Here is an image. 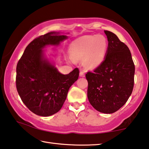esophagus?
I'll return each instance as SVG.
<instances>
[{
  "instance_id": "obj_1",
  "label": "esophagus",
  "mask_w": 149,
  "mask_h": 149,
  "mask_svg": "<svg viewBox=\"0 0 149 149\" xmlns=\"http://www.w3.org/2000/svg\"><path fill=\"white\" fill-rule=\"evenodd\" d=\"M79 76L80 77H85V73L83 71H81V72H79Z\"/></svg>"
}]
</instances>
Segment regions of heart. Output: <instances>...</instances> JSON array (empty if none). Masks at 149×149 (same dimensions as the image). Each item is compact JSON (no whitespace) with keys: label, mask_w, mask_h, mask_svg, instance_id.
<instances>
[{"label":"heart","mask_w":149,"mask_h":149,"mask_svg":"<svg viewBox=\"0 0 149 149\" xmlns=\"http://www.w3.org/2000/svg\"><path fill=\"white\" fill-rule=\"evenodd\" d=\"M70 50L73 60L78 61L84 58V68L93 70L104 60L107 50V41L103 35H87L73 42Z\"/></svg>","instance_id":"b5f03b06"}]
</instances>
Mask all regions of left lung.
<instances>
[{"label":"left lung","instance_id":"obj_1","mask_svg":"<svg viewBox=\"0 0 149 149\" xmlns=\"http://www.w3.org/2000/svg\"><path fill=\"white\" fill-rule=\"evenodd\" d=\"M108 47L103 62L86 75L87 97L90 104L103 113H115L131 95L134 86V65L127 45L114 33L104 30Z\"/></svg>","mask_w":149,"mask_h":149}]
</instances>
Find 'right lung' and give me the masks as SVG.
Returning <instances> with one entry per match:
<instances>
[{"mask_svg":"<svg viewBox=\"0 0 149 149\" xmlns=\"http://www.w3.org/2000/svg\"><path fill=\"white\" fill-rule=\"evenodd\" d=\"M67 38L56 32L36 38L28 45L16 65L18 93L24 105L40 116L48 117L58 112L70 87L78 79V68L63 75L44 53L46 46H58Z\"/></svg>","mask_w":149,"mask_h":149,"instance_id":"add662e5","label":"right lung"}]
</instances>
